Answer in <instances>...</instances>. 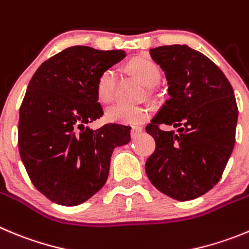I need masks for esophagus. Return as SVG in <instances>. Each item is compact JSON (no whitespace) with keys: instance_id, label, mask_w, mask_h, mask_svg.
<instances>
[{"instance_id":"1","label":"esophagus","mask_w":249,"mask_h":249,"mask_svg":"<svg viewBox=\"0 0 249 249\" xmlns=\"http://www.w3.org/2000/svg\"><path fill=\"white\" fill-rule=\"evenodd\" d=\"M142 131H143V128H142V127H140V126H133V127H132V129H131L132 138H136V137L138 136V134L142 133Z\"/></svg>"}]
</instances>
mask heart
Listing matches in <instances>:
<instances>
[{
	"instance_id": "1",
	"label": "heart",
	"mask_w": 249,
	"mask_h": 249,
	"mask_svg": "<svg viewBox=\"0 0 249 249\" xmlns=\"http://www.w3.org/2000/svg\"><path fill=\"white\" fill-rule=\"evenodd\" d=\"M128 68L138 79L148 88H153L160 80V70L157 64L148 59L138 58L128 64ZM117 86V71L115 68H107L97 77L96 92L102 104L112 102L116 96ZM149 117V108L142 105L117 104L106 111V118L111 122L136 124L144 122Z\"/></svg>"
}]
</instances>
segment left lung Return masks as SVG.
Instances as JSON below:
<instances>
[{"mask_svg":"<svg viewBox=\"0 0 249 249\" xmlns=\"http://www.w3.org/2000/svg\"><path fill=\"white\" fill-rule=\"evenodd\" d=\"M150 56L165 74L170 99L145 127L156 141L145 173L172 199H196L217 184L233 150V89L215 63L188 45L154 48ZM160 124L173 129L164 131Z\"/></svg>","mask_w":249,"mask_h":249,"instance_id":"left-lung-1","label":"left lung"}]
</instances>
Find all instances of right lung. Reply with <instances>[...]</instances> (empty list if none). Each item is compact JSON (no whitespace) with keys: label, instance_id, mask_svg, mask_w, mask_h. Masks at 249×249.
<instances>
[{"label":"right lung","instance_id":"1","mask_svg":"<svg viewBox=\"0 0 249 249\" xmlns=\"http://www.w3.org/2000/svg\"><path fill=\"white\" fill-rule=\"evenodd\" d=\"M126 56L123 50L75 45L40 65L19 108L18 147L33 185L53 202L76 206L106 182L116 147L131 141V127L88 123L104 115L99 75Z\"/></svg>","mask_w":249,"mask_h":249}]
</instances>
